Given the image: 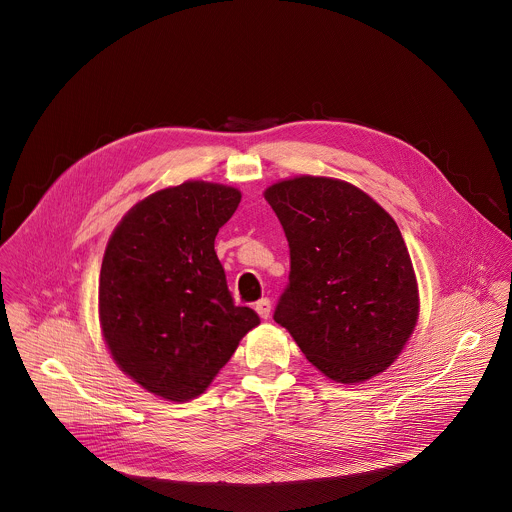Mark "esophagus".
<instances>
[{
    "mask_svg": "<svg viewBox=\"0 0 512 512\" xmlns=\"http://www.w3.org/2000/svg\"><path fill=\"white\" fill-rule=\"evenodd\" d=\"M256 311H258V315H260L262 319H268V317H270V311H272V301H270L268 297L260 299V301L256 303Z\"/></svg>",
    "mask_w": 512,
    "mask_h": 512,
    "instance_id": "esophagus-1",
    "label": "esophagus"
}]
</instances>
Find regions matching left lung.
Instances as JSON below:
<instances>
[{"label":"left lung","mask_w":512,"mask_h":512,"mask_svg":"<svg viewBox=\"0 0 512 512\" xmlns=\"http://www.w3.org/2000/svg\"><path fill=\"white\" fill-rule=\"evenodd\" d=\"M266 201L290 244L274 321L325 376L363 382L394 363L418 321V286L392 217L327 177L272 185Z\"/></svg>","instance_id":"left-lung-1"}]
</instances>
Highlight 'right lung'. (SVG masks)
<instances>
[{
    "instance_id": "obj_1",
    "label": "right lung",
    "mask_w": 512,
    "mask_h": 512,
    "mask_svg": "<svg viewBox=\"0 0 512 512\" xmlns=\"http://www.w3.org/2000/svg\"><path fill=\"white\" fill-rule=\"evenodd\" d=\"M240 191L203 181L163 189L114 230L100 270V323L120 368L146 390L199 396L260 323L236 305L215 252Z\"/></svg>"
}]
</instances>
